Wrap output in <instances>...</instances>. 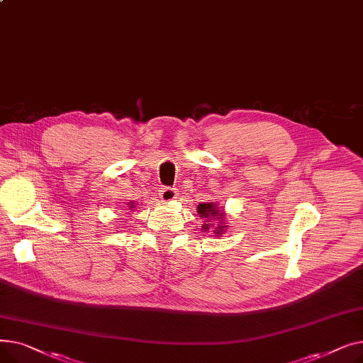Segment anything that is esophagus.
Segmentation results:
<instances>
[{
    "mask_svg": "<svg viewBox=\"0 0 363 363\" xmlns=\"http://www.w3.org/2000/svg\"><path fill=\"white\" fill-rule=\"evenodd\" d=\"M159 197L162 199V201H172L178 197V191L177 188H172V186H164L160 189Z\"/></svg>",
    "mask_w": 363,
    "mask_h": 363,
    "instance_id": "esophagus-1",
    "label": "esophagus"
}]
</instances>
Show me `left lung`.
<instances>
[{
    "label": "left lung",
    "mask_w": 363,
    "mask_h": 363,
    "mask_svg": "<svg viewBox=\"0 0 363 363\" xmlns=\"http://www.w3.org/2000/svg\"><path fill=\"white\" fill-rule=\"evenodd\" d=\"M199 213H200V216H203V218H206V219H208V218H215V216H222V213H219V211H218V207L213 204V203H201V204H199ZM203 228H208V225L206 223ZM218 230H220V226L218 228Z\"/></svg>",
    "instance_id": "8db88e82"
}]
</instances>
